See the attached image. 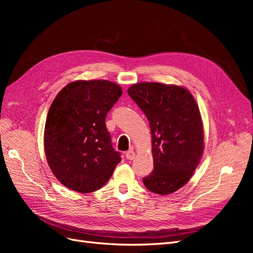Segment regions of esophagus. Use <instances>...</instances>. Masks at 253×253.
Wrapping results in <instances>:
<instances>
[{
  "mask_svg": "<svg viewBox=\"0 0 253 253\" xmlns=\"http://www.w3.org/2000/svg\"><path fill=\"white\" fill-rule=\"evenodd\" d=\"M126 159L128 160H132L135 158V152L133 150H128L126 153Z\"/></svg>",
  "mask_w": 253,
  "mask_h": 253,
  "instance_id": "1",
  "label": "esophagus"
}]
</instances>
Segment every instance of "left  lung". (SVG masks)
<instances>
[{
	"label": "left lung",
	"mask_w": 253,
	"mask_h": 253,
	"mask_svg": "<svg viewBox=\"0 0 253 253\" xmlns=\"http://www.w3.org/2000/svg\"><path fill=\"white\" fill-rule=\"evenodd\" d=\"M127 94L147 116L154 170L143 177L151 192L167 195L185 186L201 162L204 127L195 99L186 88L136 83Z\"/></svg>",
	"instance_id": "left-lung-1"
}]
</instances>
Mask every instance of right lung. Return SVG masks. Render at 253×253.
Segmentation results:
<instances>
[{
    "label": "right lung",
    "mask_w": 253,
    "mask_h": 253,
    "mask_svg": "<svg viewBox=\"0 0 253 253\" xmlns=\"http://www.w3.org/2000/svg\"><path fill=\"white\" fill-rule=\"evenodd\" d=\"M122 95L108 80L67 84L52 101L44 129V150L56 178L68 189L89 193L103 187L120 163L105 118Z\"/></svg>",
    "instance_id": "right-lung-1"
}]
</instances>
